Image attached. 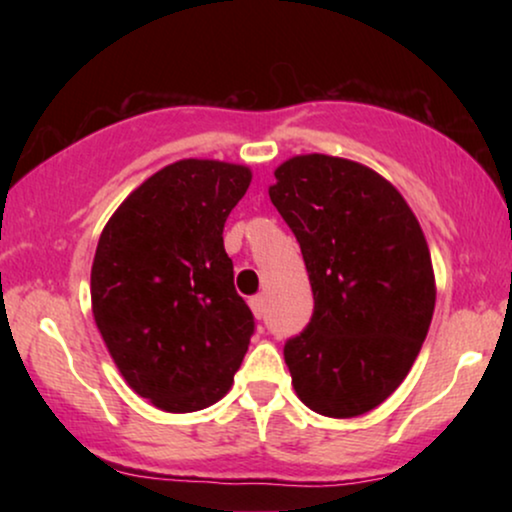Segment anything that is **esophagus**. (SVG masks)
I'll list each match as a JSON object with an SVG mask.
<instances>
[{
  "instance_id": "34e87169",
  "label": "esophagus",
  "mask_w": 512,
  "mask_h": 512,
  "mask_svg": "<svg viewBox=\"0 0 512 512\" xmlns=\"http://www.w3.org/2000/svg\"><path fill=\"white\" fill-rule=\"evenodd\" d=\"M249 307H251V312H254V317L261 319L263 314H265V300H263V296L249 298Z\"/></svg>"
}]
</instances>
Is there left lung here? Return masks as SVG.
Returning a JSON list of instances; mask_svg holds the SVG:
<instances>
[{
    "mask_svg": "<svg viewBox=\"0 0 512 512\" xmlns=\"http://www.w3.org/2000/svg\"><path fill=\"white\" fill-rule=\"evenodd\" d=\"M270 200L310 275L314 312L284 361L324 417H359L398 389L429 333L436 279L403 195L370 167L307 153L275 170Z\"/></svg>",
    "mask_w": 512,
    "mask_h": 512,
    "instance_id": "8db88e82",
    "label": "left lung"
}]
</instances>
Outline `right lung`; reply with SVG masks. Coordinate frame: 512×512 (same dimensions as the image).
Segmentation results:
<instances>
[{
	"mask_svg": "<svg viewBox=\"0 0 512 512\" xmlns=\"http://www.w3.org/2000/svg\"><path fill=\"white\" fill-rule=\"evenodd\" d=\"M251 170L186 158L135 188L104 226L90 270L93 317L123 380L165 412L228 394L254 335L223 226Z\"/></svg>",
	"mask_w": 512,
	"mask_h": 512,
	"instance_id": "add662e5",
	"label": "right lung"
}]
</instances>
